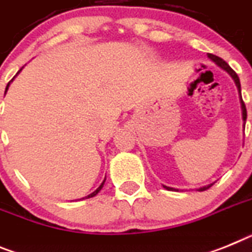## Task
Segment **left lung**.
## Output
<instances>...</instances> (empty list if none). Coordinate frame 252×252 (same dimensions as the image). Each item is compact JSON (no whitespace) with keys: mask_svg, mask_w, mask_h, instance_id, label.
I'll use <instances>...</instances> for the list:
<instances>
[{"mask_svg":"<svg viewBox=\"0 0 252 252\" xmlns=\"http://www.w3.org/2000/svg\"><path fill=\"white\" fill-rule=\"evenodd\" d=\"M208 59H209L210 61L214 62V63H216L218 67L222 68L223 71H225V72H227V74H228L229 76L232 77V80L234 81V84H236V87H237V90H238V96H240L241 111H242V121H244V130H245V124H246L247 112H246V107H245L244 100H242V95H241V84H240V79H238L237 74H236V72H234V71L232 70L231 67H229V64L227 63V62L223 61V60L220 59V57H218V56H214V55H210V53H208ZM210 186H213V184L206 185V186H203V188H199V189H197V191H205V190H208ZM163 188H164L165 190H168V191H178L177 189L169 188V186H165V185H163Z\"/></svg>","mask_w":252,"mask_h":252,"instance_id":"1","label":"left lung"}]
</instances>
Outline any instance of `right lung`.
<instances>
[{"label": "right lung", "mask_w": 252, "mask_h": 252, "mask_svg": "<svg viewBox=\"0 0 252 252\" xmlns=\"http://www.w3.org/2000/svg\"><path fill=\"white\" fill-rule=\"evenodd\" d=\"M23 68H24V66H23V67H21V68H20V70H19V71H18V74H20V71H21V70H23ZM18 74H16V76H18ZM14 79H15V77H14ZM14 79H12V80H14ZM12 80H11V81H10V83H8V84H7V87H6V89H5V94H6V93H7V90H8V87H10V84H11V83H12ZM104 182H105V178H104V180H103V182H102V184H100V185H99V188L96 189V190H95V191H94V192L89 193V195H88V196L83 197V199H90V197H94V196H95L96 193H98V192H99V191H100V190H102V188H103V185H104ZM80 200H81V199H80Z\"/></svg>", "instance_id": "add662e5"}]
</instances>
